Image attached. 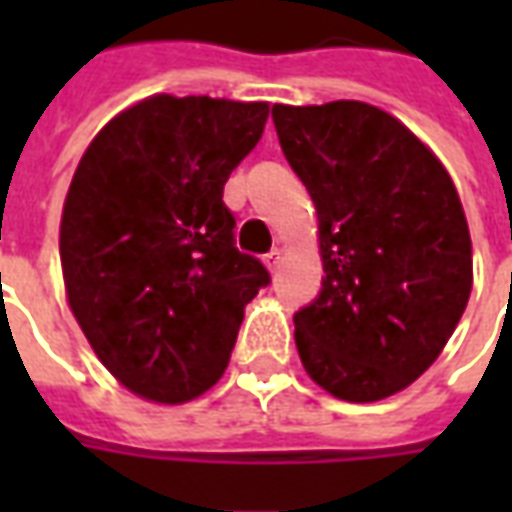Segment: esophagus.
<instances>
[{
  "mask_svg": "<svg viewBox=\"0 0 512 512\" xmlns=\"http://www.w3.org/2000/svg\"><path fill=\"white\" fill-rule=\"evenodd\" d=\"M282 255H285V252H282L279 246H274V249H271V252H268V255H266V260H263L271 274H274V271H277V268H279V263H282Z\"/></svg>",
  "mask_w": 512,
  "mask_h": 512,
  "instance_id": "34e87169",
  "label": "esophagus"
}]
</instances>
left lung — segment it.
I'll return each instance as SVG.
<instances>
[{"label":"left lung","mask_w":512,"mask_h":512,"mask_svg":"<svg viewBox=\"0 0 512 512\" xmlns=\"http://www.w3.org/2000/svg\"><path fill=\"white\" fill-rule=\"evenodd\" d=\"M290 167L318 211L321 296L293 315L301 365L348 403L428 370L472 293V235L439 156L365 101L274 104Z\"/></svg>","instance_id":"8db88e82"}]
</instances>
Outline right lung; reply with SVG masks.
<instances>
[{
    "mask_svg": "<svg viewBox=\"0 0 512 512\" xmlns=\"http://www.w3.org/2000/svg\"><path fill=\"white\" fill-rule=\"evenodd\" d=\"M266 101L158 93L106 123L65 194L60 263L101 365L178 406L222 378L244 307L268 285L233 244L224 183L260 142Z\"/></svg>",
    "mask_w": 512,
    "mask_h": 512,
    "instance_id": "right-lung-1",
    "label": "right lung"
}]
</instances>
